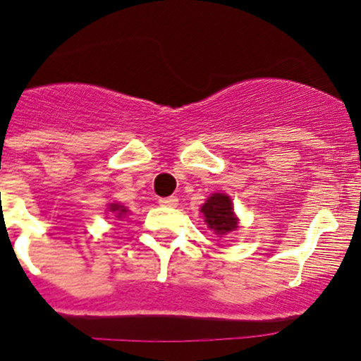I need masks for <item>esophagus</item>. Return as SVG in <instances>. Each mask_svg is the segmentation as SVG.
Here are the masks:
<instances>
[{
	"label": "esophagus",
	"instance_id": "esophagus-1",
	"mask_svg": "<svg viewBox=\"0 0 361 361\" xmlns=\"http://www.w3.org/2000/svg\"><path fill=\"white\" fill-rule=\"evenodd\" d=\"M159 204L167 206V208H176L178 197H162V199H159Z\"/></svg>",
	"mask_w": 361,
	"mask_h": 361
}]
</instances>
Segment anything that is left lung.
I'll list each match as a JSON object with an SVG mask.
<instances>
[{
  "label": "left lung",
  "mask_w": 361,
  "mask_h": 361,
  "mask_svg": "<svg viewBox=\"0 0 361 361\" xmlns=\"http://www.w3.org/2000/svg\"><path fill=\"white\" fill-rule=\"evenodd\" d=\"M201 213L204 215V222L208 224L209 229L219 234V238H224L231 231H236L238 219L234 215L229 195L220 194V192L212 194L202 204Z\"/></svg>",
  "instance_id": "left-lung-1"
}]
</instances>
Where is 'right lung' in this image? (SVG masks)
Here are the masks:
<instances>
[{
  "label": "right lung",
  "mask_w": 361,
  "mask_h": 361,
  "mask_svg": "<svg viewBox=\"0 0 361 361\" xmlns=\"http://www.w3.org/2000/svg\"><path fill=\"white\" fill-rule=\"evenodd\" d=\"M109 212L114 213V215H116L118 219H121V216H123V215H127L128 209L125 208V206L118 204V202H111V204H109Z\"/></svg>",
  "instance_id": "right-lung-1"
}]
</instances>
